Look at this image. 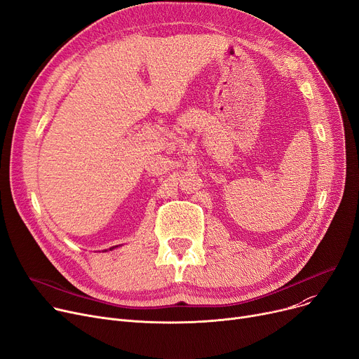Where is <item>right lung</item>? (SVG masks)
<instances>
[{"mask_svg": "<svg viewBox=\"0 0 359 359\" xmlns=\"http://www.w3.org/2000/svg\"><path fill=\"white\" fill-rule=\"evenodd\" d=\"M115 248H116V246H113V248H110L109 250H113V249H115ZM104 252H107V250H104Z\"/></svg>", "mask_w": 359, "mask_h": 359, "instance_id": "obj_1", "label": "right lung"}]
</instances>
